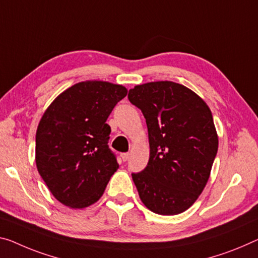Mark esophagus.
I'll list each match as a JSON object with an SVG mask.
<instances>
[{
  "label": "esophagus",
  "instance_id": "34e87169",
  "mask_svg": "<svg viewBox=\"0 0 258 258\" xmlns=\"http://www.w3.org/2000/svg\"><path fill=\"white\" fill-rule=\"evenodd\" d=\"M129 156H130L129 153H122V154H121V158H122V160H123V161H126V160L129 159Z\"/></svg>",
  "mask_w": 258,
  "mask_h": 258
}]
</instances>
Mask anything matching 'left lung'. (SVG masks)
Instances as JSON below:
<instances>
[{"label": "left lung", "instance_id": "obj_1", "mask_svg": "<svg viewBox=\"0 0 258 258\" xmlns=\"http://www.w3.org/2000/svg\"><path fill=\"white\" fill-rule=\"evenodd\" d=\"M128 98L149 133L148 166L132 174L141 201L157 215L184 212L207 185L218 151L211 110L192 90L169 81L136 85Z\"/></svg>", "mask_w": 258, "mask_h": 258}]
</instances>
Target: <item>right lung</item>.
<instances>
[{"label": "right lung", "mask_w": 258, "mask_h": 258, "mask_svg": "<svg viewBox=\"0 0 258 258\" xmlns=\"http://www.w3.org/2000/svg\"><path fill=\"white\" fill-rule=\"evenodd\" d=\"M126 93L124 86L109 82H79L43 113L35 135V165L66 207L85 209L96 203L117 170L106 121Z\"/></svg>", "instance_id": "1"}]
</instances>
